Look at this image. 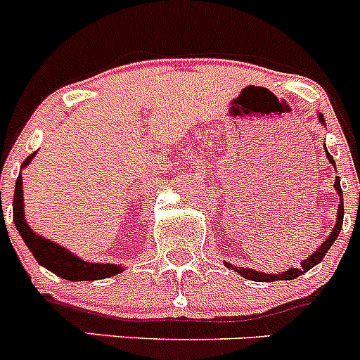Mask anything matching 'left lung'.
<instances>
[{"instance_id": "obj_1", "label": "left lung", "mask_w": 360, "mask_h": 360, "mask_svg": "<svg viewBox=\"0 0 360 360\" xmlns=\"http://www.w3.org/2000/svg\"><path fill=\"white\" fill-rule=\"evenodd\" d=\"M319 120L321 124H324V119L323 115H319ZM326 157H328L330 164H335L332 158V155H330L328 151H326ZM335 191L337 195H339V198H341V202H339V207H337V224L335 227H333L332 234L328 236V240L324 241L323 245H321L319 249L316 250V252L311 254L308 259H304L303 263H301V266L299 269H290V270H285L283 274L276 276V274H262V272H257V270H252V269H243V266H234V270L236 272H240L241 276H243L245 279H252V281H285V279H295L297 276L304 274V272H308V270L311 269V266H316L317 263L323 262V257L326 256V252H328V249L333 245V241L337 240V236H339V232H341L342 229V216H345V205H342V189H341V182H339V178H335ZM227 266H232L231 263H225Z\"/></svg>"}]
</instances>
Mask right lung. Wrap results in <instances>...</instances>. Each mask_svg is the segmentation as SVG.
I'll list each match as a JSON object with an SVG mask.
<instances>
[{
  "label": "right lung",
  "mask_w": 360,
  "mask_h": 360,
  "mask_svg": "<svg viewBox=\"0 0 360 360\" xmlns=\"http://www.w3.org/2000/svg\"><path fill=\"white\" fill-rule=\"evenodd\" d=\"M34 155L36 153H32L30 157L23 162V167L30 164ZM12 211H14L15 227H18L19 234H21L23 241L30 249V252L37 259V263L43 265L44 269H49L56 276H59V278L68 279V281H94V279L111 278V276L120 274L124 270L120 265H110V263L101 265V263L82 262L81 257L73 256L72 252L63 249L61 245L52 243L50 240L37 236L36 232L28 227L23 218V178H21V174L15 180Z\"/></svg>",
  "instance_id": "1"
}]
</instances>
